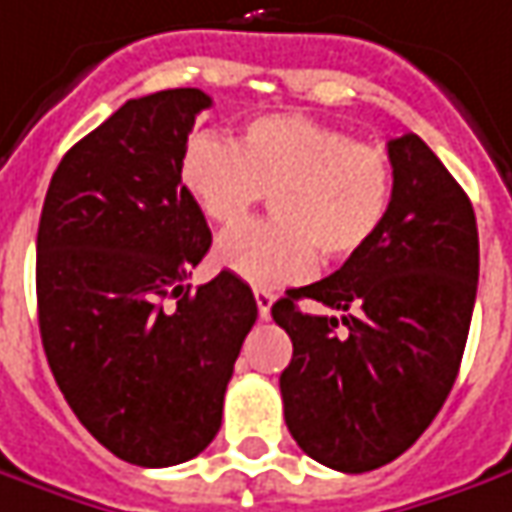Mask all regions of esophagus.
<instances>
[{
  "instance_id": "34e87169",
  "label": "esophagus",
  "mask_w": 512,
  "mask_h": 512,
  "mask_svg": "<svg viewBox=\"0 0 512 512\" xmlns=\"http://www.w3.org/2000/svg\"><path fill=\"white\" fill-rule=\"evenodd\" d=\"M255 302H257V314H260V319H269V316H271V302H274V297H271L269 291L257 288Z\"/></svg>"
}]
</instances>
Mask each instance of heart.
I'll use <instances>...</instances> for the list:
<instances>
[{"label":"heart","instance_id":"heart-1","mask_svg":"<svg viewBox=\"0 0 512 512\" xmlns=\"http://www.w3.org/2000/svg\"><path fill=\"white\" fill-rule=\"evenodd\" d=\"M179 182L212 224L235 227L271 196V221L227 232L215 260L257 288L302 280L370 246L395 201L384 148L302 114H266L235 142L201 131L179 156Z\"/></svg>","mask_w":512,"mask_h":512}]
</instances>
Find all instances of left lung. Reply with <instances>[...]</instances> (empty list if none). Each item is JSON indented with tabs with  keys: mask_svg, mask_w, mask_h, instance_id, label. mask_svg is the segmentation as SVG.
Instances as JSON below:
<instances>
[{
	"mask_svg": "<svg viewBox=\"0 0 512 512\" xmlns=\"http://www.w3.org/2000/svg\"><path fill=\"white\" fill-rule=\"evenodd\" d=\"M387 151L395 201L373 243L271 305L294 344L280 375L288 431L344 474L387 465L429 429L460 373L479 280L465 190L417 134ZM300 299L343 316L305 315Z\"/></svg>",
	"mask_w": 512,
	"mask_h": 512,
	"instance_id": "1",
	"label": "left lung"
}]
</instances>
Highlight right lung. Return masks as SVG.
Returning a JSON list of instances; mask_svg holds the SVG:
<instances>
[{
    "label": "right lung",
    "mask_w": 512,
    "mask_h": 512,
    "mask_svg": "<svg viewBox=\"0 0 512 512\" xmlns=\"http://www.w3.org/2000/svg\"><path fill=\"white\" fill-rule=\"evenodd\" d=\"M210 106L201 89L128 100L66 151L38 221V328L55 384L97 443L142 468L210 446L257 319L232 271L184 285L212 235L179 156Z\"/></svg>",
    "instance_id": "1"
}]
</instances>
